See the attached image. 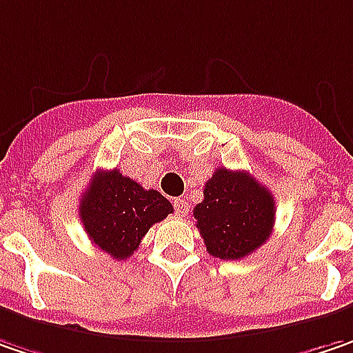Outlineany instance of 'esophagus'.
I'll return each mask as SVG.
<instances>
[{
  "label": "esophagus",
  "instance_id": "34e87169",
  "mask_svg": "<svg viewBox=\"0 0 353 353\" xmlns=\"http://www.w3.org/2000/svg\"><path fill=\"white\" fill-rule=\"evenodd\" d=\"M174 209H176V213L179 217H183L188 213V209H190V203L185 199H174Z\"/></svg>",
  "mask_w": 353,
  "mask_h": 353
}]
</instances>
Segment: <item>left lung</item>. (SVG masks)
Returning <instances> with one entry per match:
<instances>
[{
  "label": "left lung",
  "mask_w": 353,
  "mask_h": 353,
  "mask_svg": "<svg viewBox=\"0 0 353 353\" xmlns=\"http://www.w3.org/2000/svg\"><path fill=\"white\" fill-rule=\"evenodd\" d=\"M274 197L247 172L217 168L193 217L209 254L237 261L267 243L274 225Z\"/></svg>",
  "instance_id": "left-lung-1"
}]
</instances>
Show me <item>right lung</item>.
<instances>
[{
  "mask_svg": "<svg viewBox=\"0 0 353 353\" xmlns=\"http://www.w3.org/2000/svg\"><path fill=\"white\" fill-rule=\"evenodd\" d=\"M174 211L156 190H144L118 170L97 172L81 197L79 217L88 239L100 251L124 261L140 247L154 223Z\"/></svg>",
  "mask_w": 353,
  "mask_h": 353,
  "instance_id": "1",
  "label": "right lung"
}]
</instances>
